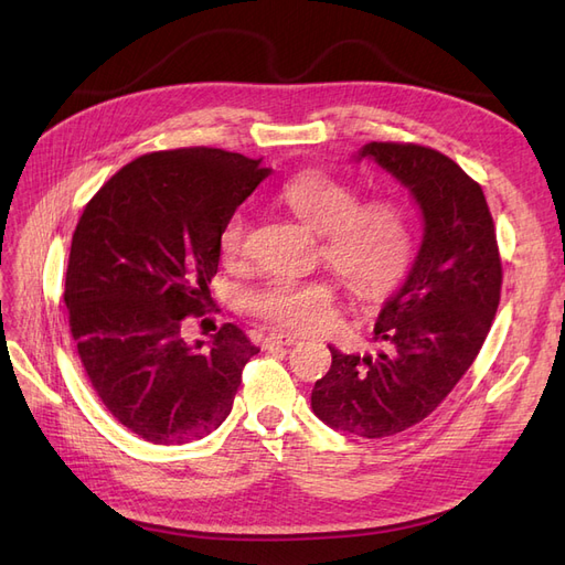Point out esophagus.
Returning <instances> with one entry per match:
<instances>
[{
    "mask_svg": "<svg viewBox=\"0 0 565 565\" xmlns=\"http://www.w3.org/2000/svg\"><path fill=\"white\" fill-rule=\"evenodd\" d=\"M297 334H289V332H278V330H273V332H268L266 334V339H264V347L266 349H273V347H292V344H297Z\"/></svg>",
    "mask_w": 565,
    "mask_h": 565,
    "instance_id": "obj_1",
    "label": "esophagus"
}]
</instances>
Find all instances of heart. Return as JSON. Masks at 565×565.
<instances>
[{
  "mask_svg": "<svg viewBox=\"0 0 565 565\" xmlns=\"http://www.w3.org/2000/svg\"><path fill=\"white\" fill-rule=\"evenodd\" d=\"M287 210L322 235L320 259L349 285L355 297L377 299L396 287L413 264V218L393 200L361 202L353 185L324 172H306L280 191ZM249 221L235 210L221 226L218 247L226 259L247 252ZM337 282L328 276H268L247 295V306L278 328L328 330L337 313Z\"/></svg>",
  "mask_w": 565,
  "mask_h": 565,
  "instance_id": "1",
  "label": "heart"
}]
</instances>
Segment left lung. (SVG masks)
I'll use <instances>...</instances> for the list:
<instances>
[{
  "label": "left lung",
  "instance_id": "obj_1",
  "mask_svg": "<svg viewBox=\"0 0 565 565\" xmlns=\"http://www.w3.org/2000/svg\"><path fill=\"white\" fill-rule=\"evenodd\" d=\"M372 158L413 191L424 237L405 285L374 324L377 355L330 347L332 365L311 393L332 429L396 436L429 417L473 365L502 292V259L483 188L443 152L419 143L372 141Z\"/></svg>",
  "mask_w": 565,
  "mask_h": 565
}]
</instances>
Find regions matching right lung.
Masks as SVG:
<instances>
[{"label":"right lung","mask_w":565,"mask_h":565,"mask_svg":"<svg viewBox=\"0 0 565 565\" xmlns=\"http://www.w3.org/2000/svg\"><path fill=\"white\" fill-rule=\"evenodd\" d=\"M270 174L221 148L158 150L113 174L73 233L63 301L96 396L129 431L181 446L218 429L259 353L226 322L210 349L181 324L210 306L218 233Z\"/></svg>","instance_id":"obj_1"}]
</instances>
